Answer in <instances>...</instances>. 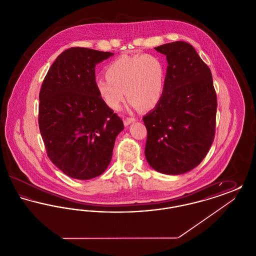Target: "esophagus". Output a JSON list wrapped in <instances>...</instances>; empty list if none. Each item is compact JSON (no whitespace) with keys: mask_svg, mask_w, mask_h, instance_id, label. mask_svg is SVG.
Here are the masks:
<instances>
[{"mask_svg":"<svg viewBox=\"0 0 256 256\" xmlns=\"http://www.w3.org/2000/svg\"><path fill=\"white\" fill-rule=\"evenodd\" d=\"M135 121H136L135 118H126V119L124 120V126H128L130 124L135 122Z\"/></svg>","mask_w":256,"mask_h":256,"instance_id":"34e87169","label":"esophagus"}]
</instances>
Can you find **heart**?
<instances>
[{
    "mask_svg": "<svg viewBox=\"0 0 256 256\" xmlns=\"http://www.w3.org/2000/svg\"><path fill=\"white\" fill-rule=\"evenodd\" d=\"M104 72L106 78H98L96 88L110 110H120L124 91L134 108L150 110L161 100L166 66L156 54L119 56L106 65Z\"/></svg>",
    "mask_w": 256,
    "mask_h": 256,
    "instance_id": "heart-1",
    "label": "heart"
}]
</instances>
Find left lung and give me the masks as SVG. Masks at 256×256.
<instances>
[{
	"label": "left lung",
	"mask_w": 256,
	"mask_h": 256,
	"mask_svg": "<svg viewBox=\"0 0 256 256\" xmlns=\"http://www.w3.org/2000/svg\"><path fill=\"white\" fill-rule=\"evenodd\" d=\"M154 49L168 67L161 100L143 117L145 156L159 172L180 174L196 167L214 141L217 95L211 71L192 45L176 41Z\"/></svg>",
	"instance_id": "obj_1"
}]
</instances>
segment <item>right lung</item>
<instances>
[{"label":"right lung","mask_w":256,"mask_h":256,"mask_svg":"<svg viewBox=\"0 0 256 256\" xmlns=\"http://www.w3.org/2000/svg\"><path fill=\"white\" fill-rule=\"evenodd\" d=\"M110 52L70 48L56 58L39 93V130L50 161L76 180L100 176L110 165L121 118L96 88L95 67Z\"/></svg>","instance_id":"add662e5"}]
</instances>
